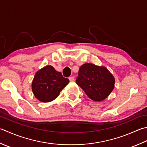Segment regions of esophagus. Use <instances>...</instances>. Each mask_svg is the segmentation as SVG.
Segmentation results:
<instances>
[{
  "label": "esophagus",
  "instance_id": "1",
  "mask_svg": "<svg viewBox=\"0 0 147 147\" xmlns=\"http://www.w3.org/2000/svg\"><path fill=\"white\" fill-rule=\"evenodd\" d=\"M69 81L71 82H73L74 81V76H70L69 78Z\"/></svg>",
  "mask_w": 147,
  "mask_h": 147
}]
</instances>
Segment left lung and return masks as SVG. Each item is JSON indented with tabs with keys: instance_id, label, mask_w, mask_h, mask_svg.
Returning <instances> with one entry per match:
<instances>
[{
	"instance_id": "1",
	"label": "left lung",
	"mask_w": 147,
	"mask_h": 147,
	"mask_svg": "<svg viewBox=\"0 0 147 147\" xmlns=\"http://www.w3.org/2000/svg\"><path fill=\"white\" fill-rule=\"evenodd\" d=\"M115 78L104 66L86 63L80 67L76 83L94 101L105 99L113 91Z\"/></svg>"
}]
</instances>
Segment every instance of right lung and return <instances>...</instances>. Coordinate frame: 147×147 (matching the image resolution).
Segmentation results:
<instances>
[{"mask_svg":"<svg viewBox=\"0 0 147 147\" xmlns=\"http://www.w3.org/2000/svg\"><path fill=\"white\" fill-rule=\"evenodd\" d=\"M69 82L51 65L39 70L32 83V90L36 98L43 102L52 101L59 96L60 92Z\"/></svg>","mask_w":147,"mask_h":147,"instance_id":"obj_1","label":"right lung"}]
</instances>
